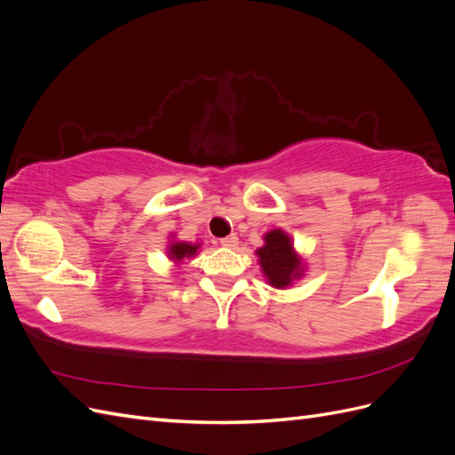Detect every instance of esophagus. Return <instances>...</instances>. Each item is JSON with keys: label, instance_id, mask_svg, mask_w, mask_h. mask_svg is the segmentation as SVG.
I'll return each mask as SVG.
<instances>
[{"label": "esophagus", "instance_id": "34e87169", "mask_svg": "<svg viewBox=\"0 0 455 455\" xmlns=\"http://www.w3.org/2000/svg\"><path fill=\"white\" fill-rule=\"evenodd\" d=\"M220 244L226 246V249H237L239 237H237V235H228V237H224V239H220Z\"/></svg>", "mask_w": 455, "mask_h": 455}]
</instances>
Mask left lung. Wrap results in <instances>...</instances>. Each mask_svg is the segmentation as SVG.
Returning a JSON list of instances; mask_svg holds the SVG:
<instances>
[{
  "instance_id": "8db88e82",
  "label": "left lung",
  "mask_w": 455,
  "mask_h": 455,
  "mask_svg": "<svg viewBox=\"0 0 455 455\" xmlns=\"http://www.w3.org/2000/svg\"><path fill=\"white\" fill-rule=\"evenodd\" d=\"M266 244L259 246L256 256L266 279L275 288L291 286L304 275V264L294 251L292 239L283 229H271L264 235Z\"/></svg>"
}]
</instances>
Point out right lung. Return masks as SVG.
Returning <instances> with one entry per match:
<instances>
[{"label":"right lung","mask_w":455,"mask_h":455,"mask_svg":"<svg viewBox=\"0 0 455 455\" xmlns=\"http://www.w3.org/2000/svg\"><path fill=\"white\" fill-rule=\"evenodd\" d=\"M199 243L197 244H191V243H184V241H172L171 244H169V258L172 259V261H176V264H180V261L184 259V258H191V256H196L197 254V251H199Z\"/></svg>","instance_id":"right-lung-1"}]
</instances>
